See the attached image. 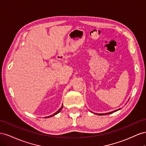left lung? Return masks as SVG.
Masks as SVG:
<instances>
[{
  "instance_id": "1",
  "label": "left lung",
  "mask_w": 146,
  "mask_h": 146,
  "mask_svg": "<svg viewBox=\"0 0 146 146\" xmlns=\"http://www.w3.org/2000/svg\"><path fill=\"white\" fill-rule=\"evenodd\" d=\"M117 110H116V111H111V112H110V113H105V114H98V115H105V114H111V113H113V112H115V111H116Z\"/></svg>"
}]
</instances>
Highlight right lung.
Masks as SVG:
<instances>
[{"mask_svg": "<svg viewBox=\"0 0 146 146\" xmlns=\"http://www.w3.org/2000/svg\"><path fill=\"white\" fill-rule=\"evenodd\" d=\"M62 107H63V106H62V107H61V108H60L58 110V111H57L55 113H54V114H52V115H51V116H47V117H46V118H47V117H52V116H54V115H55V114H58L60 111H61V108H62Z\"/></svg>", "mask_w": 146, "mask_h": 146, "instance_id": "1", "label": "right lung"}]
</instances>
